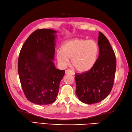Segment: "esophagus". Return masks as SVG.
<instances>
[{
    "label": "esophagus",
    "instance_id": "obj_1",
    "mask_svg": "<svg viewBox=\"0 0 132 132\" xmlns=\"http://www.w3.org/2000/svg\"><path fill=\"white\" fill-rule=\"evenodd\" d=\"M65 73L66 75H73L75 74V73L73 72V71L70 69L66 70L65 71Z\"/></svg>",
    "mask_w": 132,
    "mask_h": 132
}]
</instances>
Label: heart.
Segmentation results:
<instances>
[{
	"mask_svg": "<svg viewBox=\"0 0 132 132\" xmlns=\"http://www.w3.org/2000/svg\"><path fill=\"white\" fill-rule=\"evenodd\" d=\"M99 54V47L94 40L73 39L64 43L62 52L57 53V59L61 65L66 66L69 59L74 68L79 72L90 70L96 63Z\"/></svg>",
	"mask_w": 132,
	"mask_h": 132,
	"instance_id": "b5f03b06",
	"label": "heart"
}]
</instances>
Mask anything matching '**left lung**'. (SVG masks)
<instances>
[{"label": "left lung", "instance_id": "8db88e82", "mask_svg": "<svg viewBox=\"0 0 132 132\" xmlns=\"http://www.w3.org/2000/svg\"><path fill=\"white\" fill-rule=\"evenodd\" d=\"M99 56L94 66L82 73H76V94L82 102L96 103L105 99L114 85L116 60L108 39L99 32Z\"/></svg>", "mask_w": 132, "mask_h": 132}]
</instances>
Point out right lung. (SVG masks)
<instances>
[{
    "instance_id": "add662e5",
    "label": "right lung",
    "mask_w": 132,
    "mask_h": 132,
    "mask_svg": "<svg viewBox=\"0 0 132 132\" xmlns=\"http://www.w3.org/2000/svg\"><path fill=\"white\" fill-rule=\"evenodd\" d=\"M57 31L39 29L27 39L18 61V72L26 98L39 105L56 100L65 70L56 69L53 62Z\"/></svg>"
}]
</instances>
